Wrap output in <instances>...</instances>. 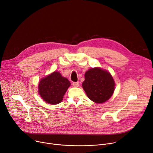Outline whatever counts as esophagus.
Masks as SVG:
<instances>
[{
  "label": "esophagus",
  "mask_w": 153,
  "mask_h": 153,
  "mask_svg": "<svg viewBox=\"0 0 153 153\" xmlns=\"http://www.w3.org/2000/svg\"><path fill=\"white\" fill-rule=\"evenodd\" d=\"M73 85L74 87H79V83L78 82H73Z\"/></svg>",
  "instance_id": "1"
}]
</instances>
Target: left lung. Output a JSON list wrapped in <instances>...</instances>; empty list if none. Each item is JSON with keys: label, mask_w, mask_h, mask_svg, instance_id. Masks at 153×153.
Masks as SVG:
<instances>
[{"label": "left lung", "mask_w": 153, "mask_h": 153, "mask_svg": "<svg viewBox=\"0 0 153 153\" xmlns=\"http://www.w3.org/2000/svg\"><path fill=\"white\" fill-rule=\"evenodd\" d=\"M82 85L88 98L96 103L108 100L115 89L114 80L111 74L98 67L87 71Z\"/></svg>", "instance_id": "left-lung-1"}]
</instances>
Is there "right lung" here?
Returning a JSON list of instances; mask_svg holds the SVG:
<instances>
[{
    "instance_id": "right-lung-1",
    "label": "right lung",
    "mask_w": 153,
    "mask_h": 153,
    "mask_svg": "<svg viewBox=\"0 0 153 153\" xmlns=\"http://www.w3.org/2000/svg\"><path fill=\"white\" fill-rule=\"evenodd\" d=\"M71 83L59 72H55L42 78L38 85L39 94L45 102L56 105L62 102Z\"/></svg>"
}]
</instances>
